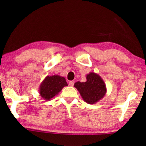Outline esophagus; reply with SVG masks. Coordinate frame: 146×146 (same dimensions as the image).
Returning <instances> with one entry per match:
<instances>
[{"mask_svg":"<svg viewBox=\"0 0 146 146\" xmlns=\"http://www.w3.org/2000/svg\"><path fill=\"white\" fill-rule=\"evenodd\" d=\"M74 84V82H72V81H70L69 82V86H73Z\"/></svg>","mask_w":146,"mask_h":146,"instance_id":"obj_1","label":"esophagus"}]
</instances>
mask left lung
Masks as SVG:
<instances>
[{"mask_svg": "<svg viewBox=\"0 0 146 146\" xmlns=\"http://www.w3.org/2000/svg\"><path fill=\"white\" fill-rule=\"evenodd\" d=\"M74 86L78 90L84 102L90 104H94L100 100L107 91L103 79L95 72L87 74L85 82H76Z\"/></svg>", "mask_w": 146, "mask_h": 146, "instance_id": "8db88e82", "label": "left lung"}]
</instances>
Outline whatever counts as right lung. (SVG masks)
Segmentation results:
<instances>
[{"mask_svg": "<svg viewBox=\"0 0 146 146\" xmlns=\"http://www.w3.org/2000/svg\"><path fill=\"white\" fill-rule=\"evenodd\" d=\"M67 86L65 78L59 75L47 76L40 85V95L45 100H50L55 96L58 94L64 87Z\"/></svg>", "mask_w": 146, "mask_h": 146, "instance_id": "right-lung-1", "label": "right lung"}]
</instances>
